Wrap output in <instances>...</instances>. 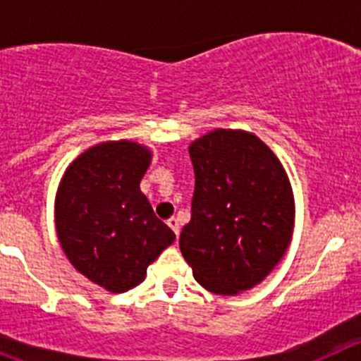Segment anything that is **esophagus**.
<instances>
[{"label": "esophagus", "instance_id": "esophagus-1", "mask_svg": "<svg viewBox=\"0 0 361 361\" xmlns=\"http://www.w3.org/2000/svg\"><path fill=\"white\" fill-rule=\"evenodd\" d=\"M168 226L171 228V231L175 233L178 237V233H180V226H178V219H175V216H171V219H168Z\"/></svg>", "mask_w": 361, "mask_h": 361}]
</instances>
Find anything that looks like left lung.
I'll list each match as a JSON object with an SVG mask.
<instances>
[{
  "mask_svg": "<svg viewBox=\"0 0 361 361\" xmlns=\"http://www.w3.org/2000/svg\"><path fill=\"white\" fill-rule=\"evenodd\" d=\"M191 219L178 245L199 283L237 295L262 282L288 250L295 200L282 164L258 137L215 130L190 146Z\"/></svg>",
  "mask_w": 361,
  "mask_h": 361,
  "instance_id": "left-lung-1",
  "label": "left lung"
}]
</instances>
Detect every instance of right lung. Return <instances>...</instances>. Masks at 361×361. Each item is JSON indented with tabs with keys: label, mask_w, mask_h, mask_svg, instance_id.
I'll list each match as a JSON object with an SVG mask.
<instances>
[{
	"label": "right lung",
	"mask_w": 361,
	"mask_h": 361,
	"mask_svg": "<svg viewBox=\"0 0 361 361\" xmlns=\"http://www.w3.org/2000/svg\"><path fill=\"white\" fill-rule=\"evenodd\" d=\"M152 153L130 141L103 142L68 166L56 199V228L72 266L111 293L145 280L175 240L141 193Z\"/></svg>",
	"instance_id": "add662e5"
}]
</instances>
